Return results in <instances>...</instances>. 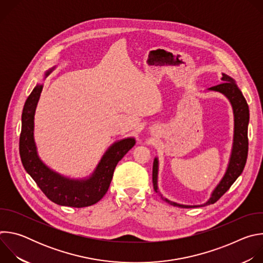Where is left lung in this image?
<instances>
[{
	"mask_svg": "<svg viewBox=\"0 0 263 263\" xmlns=\"http://www.w3.org/2000/svg\"><path fill=\"white\" fill-rule=\"evenodd\" d=\"M221 80L223 81L222 83L210 87L209 90H214V91L223 93L230 100L232 104L233 111H234V122H235L233 148H232V154H231L230 162H229L226 174H224L223 178L221 179L219 184L216 186V189L213 191L209 201L204 205H199L200 207L214 204L217 200L221 198V196H223V194L230 189L231 185L242 173L247 162V157H248V149H249L248 125H249V119H250L248 103L231 77L222 73ZM157 174H158V161H157V158H155L153 163V186L156 193L158 190ZM164 201L170 203L173 206H178L181 208L199 207V206L180 205V204L171 202L167 199H164Z\"/></svg>",
	"mask_w": 263,
	"mask_h": 263,
	"instance_id": "left-lung-1",
	"label": "left lung"
}]
</instances>
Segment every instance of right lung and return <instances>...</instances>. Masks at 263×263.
Instances as JSON below:
<instances>
[{
	"instance_id": "1",
	"label": "right lung",
	"mask_w": 263,
	"mask_h": 263,
	"mask_svg": "<svg viewBox=\"0 0 263 263\" xmlns=\"http://www.w3.org/2000/svg\"><path fill=\"white\" fill-rule=\"evenodd\" d=\"M42 90L43 85H36L24 106L20 136L22 163L46 197L55 204L73 208L91 206L98 203L107 193L117 164L134 146L135 139L126 138L112 145L89 179L76 181L61 177L48 168L36 152L33 138L34 114Z\"/></svg>"
}]
</instances>
